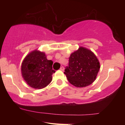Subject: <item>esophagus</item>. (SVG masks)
<instances>
[{
	"instance_id": "34e87169",
	"label": "esophagus",
	"mask_w": 125,
	"mask_h": 125,
	"mask_svg": "<svg viewBox=\"0 0 125 125\" xmlns=\"http://www.w3.org/2000/svg\"><path fill=\"white\" fill-rule=\"evenodd\" d=\"M60 70H61V71H64V67L63 66L61 67V68H60Z\"/></svg>"
}]
</instances>
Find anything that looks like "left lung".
Returning a JSON list of instances; mask_svg holds the SVG:
<instances>
[{
    "label": "left lung",
    "mask_w": 125,
    "mask_h": 125,
    "mask_svg": "<svg viewBox=\"0 0 125 125\" xmlns=\"http://www.w3.org/2000/svg\"><path fill=\"white\" fill-rule=\"evenodd\" d=\"M100 63L93 52L84 47H79L71 53L69 67L64 73L74 86L84 87L95 81L100 69Z\"/></svg>",
    "instance_id": "left-lung-1"
}]
</instances>
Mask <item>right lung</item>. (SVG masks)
<instances>
[{
    "label": "right lung",
    "instance_id": "obj_1",
    "mask_svg": "<svg viewBox=\"0 0 125 125\" xmlns=\"http://www.w3.org/2000/svg\"><path fill=\"white\" fill-rule=\"evenodd\" d=\"M53 61L48 60L45 53L38 49L31 51L22 62L21 73L26 83L34 89L44 88L51 82Z\"/></svg>",
    "mask_w": 125,
    "mask_h": 125
}]
</instances>
